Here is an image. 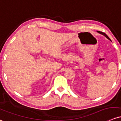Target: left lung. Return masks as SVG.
I'll list each match as a JSON object with an SVG mask.
<instances>
[{"label":"left lung","mask_w":121,"mask_h":121,"mask_svg":"<svg viewBox=\"0 0 121 121\" xmlns=\"http://www.w3.org/2000/svg\"><path fill=\"white\" fill-rule=\"evenodd\" d=\"M97 32H99V33H100V34H102V35H104V36H105V37H106L107 38V39H110V38H109V37H108V36H107V35H106V34H105V33L103 32H101V31H98V30H97Z\"/></svg>","instance_id":"8db88e82"}]
</instances>
